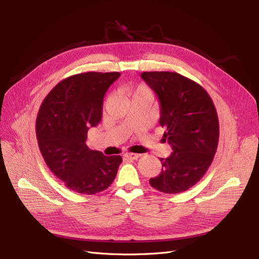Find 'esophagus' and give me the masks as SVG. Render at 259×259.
Segmentation results:
<instances>
[{
  "instance_id": "esophagus-1",
  "label": "esophagus",
  "mask_w": 259,
  "mask_h": 259,
  "mask_svg": "<svg viewBox=\"0 0 259 259\" xmlns=\"http://www.w3.org/2000/svg\"><path fill=\"white\" fill-rule=\"evenodd\" d=\"M125 160H137L139 158V154L137 153H125L124 155Z\"/></svg>"
}]
</instances>
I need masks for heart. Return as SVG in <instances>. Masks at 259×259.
Masks as SVG:
<instances>
[{"instance_id":"heart-1","label":"heart","mask_w":259,"mask_h":259,"mask_svg":"<svg viewBox=\"0 0 259 259\" xmlns=\"http://www.w3.org/2000/svg\"><path fill=\"white\" fill-rule=\"evenodd\" d=\"M142 92H150L148 90V88H146L145 85H139L138 88L134 91V94H136V93H142Z\"/></svg>"}]
</instances>
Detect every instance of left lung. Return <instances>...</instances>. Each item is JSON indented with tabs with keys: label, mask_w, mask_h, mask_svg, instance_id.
Listing matches in <instances>:
<instances>
[{
	"label": "left lung",
	"mask_w": 259,
	"mask_h": 259,
	"mask_svg": "<svg viewBox=\"0 0 259 259\" xmlns=\"http://www.w3.org/2000/svg\"><path fill=\"white\" fill-rule=\"evenodd\" d=\"M142 77L159 98L163 139L173 149L160 159L161 173L149 183L164 193L186 191L213 162L219 138L216 108L201 85L177 72H143Z\"/></svg>",
	"instance_id": "1"
}]
</instances>
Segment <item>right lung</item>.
<instances>
[{"instance_id": "right-lung-1", "label": "right lung", "mask_w": 259, "mask_h": 259, "mask_svg": "<svg viewBox=\"0 0 259 259\" xmlns=\"http://www.w3.org/2000/svg\"><path fill=\"white\" fill-rule=\"evenodd\" d=\"M120 72H85L59 82L45 97L36 117V138L50 169L68 189L82 194L106 190L121 155H104L86 146L88 131L103 116L105 94Z\"/></svg>"}]
</instances>
